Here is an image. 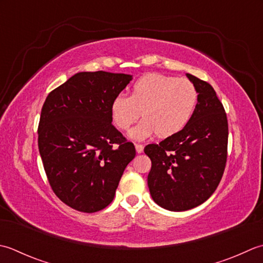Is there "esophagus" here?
Returning a JSON list of instances; mask_svg holds the SVG:
<instances>
[{
  "instance_id": "34e87169",
  "label": "esophagus",
  "mask_w": 263,
  "mask_h": 263,
  "mask_svg": "<svg viewBox=\"0 0 263 263\" xmlns=\"http://www.w3.org/2000/svg\"><path fill=\"white\" fill-rule=\"evenodd\" d=\"M135 147H136L137 153H142V152H143L144 146L142 145V144H135Z\"/></svg>"
}]
</instances>
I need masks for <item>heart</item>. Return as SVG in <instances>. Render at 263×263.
I'll return each mask as SVG.
<instances>
[{
  "mask_svg": "<svg viewBox=\"0 0 263 263\" xmlns=\"http://www.w3.org/2000/svg\"><path fill=\"white\" fill-rule=\"evenodd\" d=\"M199 104V92L189 79L149 73L136 80L130 96L120 93L110 105L111 118L118 129L128 132L142 116L144 119L130 136L145 139L176 135L189 125Z\"/></svg>",
  "mask_w": 263,
  "mask_h": 263,
  "instance_id": "heart-1",
  "label": "heart"
}]
</instances>
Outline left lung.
Instances as JSON below:
<instances>
[{
	"label": "left lung",
	"mask_w": 263,
	"mask_h": 263,
	"mask_svg": "<svg viewBox=\"0 0 263 263\" xmlns=\"http://www.w3.org/2000/svg\"><path fill=\"white\" fill-rule=\"evenodd\" d=\"M199 104L183 130L144 152L152 161L147 176L154 202L170 211H186L210 197L222 178L227 161L228 121L213 87L191 73Z\"/></svg>",
	"instance_id": "8db88e82"
}]
</instances>
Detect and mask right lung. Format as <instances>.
<instances>
[{
    "mask_svg": "<svg viewBox=\"0 0 263 263\" xmlns=\"http://www.w3.org/2000/svg\"><path fill=\"white\" fill-rule=\"evenodd\" d=\"M130 74L78 72L53 89L43 104L39 148L52 191L86 213L112 202L136 149L112 125L110 105Z\"/></svg>",
    "mask_w": 263,
    "mask_h": 263,
    "instance_id": "1",
    "label": "right lung"
}]
</instances>
